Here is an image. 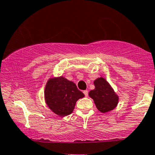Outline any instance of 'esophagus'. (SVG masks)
Returning a JSON list of instances; mask_svg holds the SVG:
<instances>
[{
    "label": "esophagus",
    "mask_w": 155,
    "mask_h": 155,
    "mask_svg": "<svg viewBox=\"0 0 155 155\" xmlns=\"http://www.w3.org/2000/svg\"><path fill=\"white\" fill-rule=\"evenodd\" d=\"M83 94H85V96H86V97H87V96H88V91H87V90H85V91H83Z\"/></svg>",
    "instance_id": "esophagus-1"
}]
</instances>
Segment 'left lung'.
Masks as SVG:
<instances>
[{
    "instance_id": "left-lung-1",
    "label": "left lung",
    "mask_w": 155,
    "mask_h": 155,
    "mask_svg": "<svg viewBox=\"0 0 155 155\" xmlns=\"http://www.w3.org/2000/svg\"><path fill=\"white\" fill-rule=\"evenodd\" d=\"M95 88L89 91L88 95L94 99L96 108L102 113L110 112L117 107L119 97L110 83L104 78H99L94 82Z\"/></svg>"
}]
</instances>
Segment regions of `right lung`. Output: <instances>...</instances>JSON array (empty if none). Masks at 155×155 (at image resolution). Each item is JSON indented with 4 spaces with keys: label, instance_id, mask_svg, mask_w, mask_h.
Instances as JSON below:
<instances>
[{
    "label": "right lung",
    "instance_id": "obj_1",
    "mask_svg": "<svg viewBox=\"0 0 155 155\" xmlns=\"http://www.w3.org/2000/svg\"><path fill=\"white\" fill-rule=\"evenodd\" d=\"M84 96L73 82L62 76L50 78L45 85V103L53 112L61 117L72 113L76 101Z\"/></svg>",
    "mask_w": 155,
    "mask_h": 155
}]
</instances>
